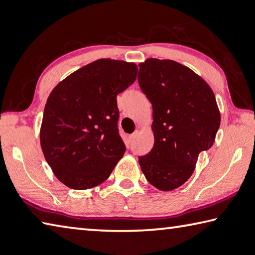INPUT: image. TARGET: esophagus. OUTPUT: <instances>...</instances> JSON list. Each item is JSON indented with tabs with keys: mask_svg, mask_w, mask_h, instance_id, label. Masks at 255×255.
Wrapping results in <instances>:
<instances>
[{
	"mask_svg": "<svg viewBox=\"0 0 255 255\" xmlns=\"http://www.w3.org/2000/svg\"><path fill=\"white\" fill-rule=\"evenodd\" d=\"M136 136H137V132H134V133H132V134H129V135L128 136V143H132L134 140H135Z\"/></svg>",
	"mask_w": 255,
	"mask_h": 255,
	"instance_id": "1",
	"label": "esophagus"
}]
</instances>
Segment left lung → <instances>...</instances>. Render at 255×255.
Masks as SVG:
<instances>
[{
  "mask_svg": "<svg viewBox=\"0 0 255 255\" xmlns=\"http://www.w3.org/2000/svg\"><path fill=\"white\" fill-rule=\"evenodd\" d=\"M138 66L154 134V145L138 163L153 186L172 191L190 179L200 153L213 145L221 122L217 100L201 76L175 61L147 59Z\"/></svg>",
  "mask_w": 255,
  "mask_h": 255,
  "instance_id": "8db88e82",
  "label": "left lung"
}]
</instances>
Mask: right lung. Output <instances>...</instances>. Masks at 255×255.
I'll return each mask as SVG.
<instances>
[{
    "label": "right lung",
    "instance_id": "1",
    "mask_svg": "<svg viewBox=\"0 0 255 255\" xmlns=\"http://www.w3.org/2000/svg\"><path fill=\"white\" fill-rule=\"evenodd\" d=\"M137 66L100 59L57 84L47 98L40 141L55 176L74 190L108 179L126 145L119 134L117 95L136 79Z\"/></svg>",
    "mask_w": 255,
    "mask_h": 255
}]
</instances>
